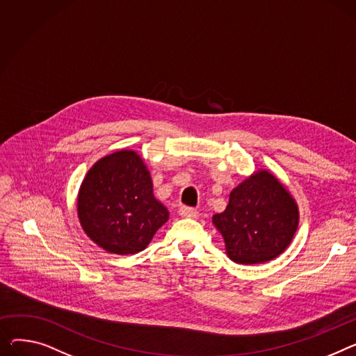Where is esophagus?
<instances>
[{
	"label": "esophagus",
	"mask_w": 356,
	"mask_h": 356,
	"mask_svg": "<svg viewBox=\"0 0 356 356\" xmlns=\"http://www.w3.org/2000/svg\"><path fill=\"white\" fill-rule=\"evenodd\" d=\"M179 215L181 218H191V219H197L199 218V211L193 207H187V206H181L179 209Z\"/></svg>",
	"instance_id": "34e87169"
}]
</instances>
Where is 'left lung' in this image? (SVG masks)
Returning <instances> with one entry per match:
<instances>
[{
    "instance_id": "obj_1",
    "label": "left lung",
    "mask_w": 356,
    "mask_h": 356,
    "mask_svg": "<svg viewBox=\"0 0 356 356\" xmlns=\"http://www.w3.org/2000/svg\"><path fill=\"white\" fill-rule=\"evenodd\" d=\"M211 222L223 236L230 260L259 265L288 249L298 230L299 209L285 184L262 169L233 188L225 211Z\"/></svg>"
}]
</instances>
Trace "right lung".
Listing matches in <instances>:
<instances>
[{
  "mask_svg": "<svg viewBox=\"0 0 356 356\" xmlns=\"http://www.w3.org/2000/svg\"><path fill=\"white\" fill-rule=\"evenodd\" d=\"M77 215L88 238L114 254L146 249L169 220V210L153 195L147 165L127 149L91 165L79 191Z\"/></svg>",
  "mask_w": 356,
  "mask_h": 356,
  "instance_id": "1",
  "label": "right lung"
}]
</instances>
